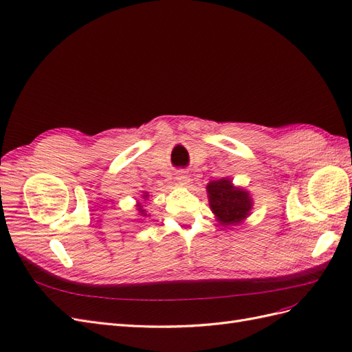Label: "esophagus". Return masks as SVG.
Here are the masks:
<instances>
[{
    "label": "esophagus",
    "instance_id": "obj_1",
    "mask_svg": "<svg viewBox=\"0 0 352 352\" xmlns=\"http://www.w3.org/2000/svg\"><path fill=\"white\" fill-rule=\"evenodd\" d=\"M176 180L180 185H188L190 182V176L188 172H185V170H179L176 173Z\"/></svg>",
    "mask_w": 352,
    "mask_h": 352
}]
</instances>
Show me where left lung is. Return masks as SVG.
I'll use <instances>...</instances> for the list:
<instances>
[{"label": "left lung", "instance_id": "1", "mask_svg": "<svg viewBox=\"0 0 352 352\" xmlns=\"http://www.w3.org/2000/svg\"><path fill=\"white\" fill-rule=\"evenodd\" d=\"M207 192L211 211L221 226L239 225L250 216L252 198L247 190L233 185L230 179L211 180L207 185Z\"/></svg>", "mask_w": 352, "mask_h": 352}]
</instances>
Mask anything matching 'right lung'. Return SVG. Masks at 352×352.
<instances>
[{
	"mask_svg": "<svg viewBox=\"0 0 352 352\" xmlns=\"http://www.w3.org/2000/svg\"><path fill=\"white\" fill-rule=\"evenodd\" d=\"M142 198H144V199H146V198H148V194L145 192V194L142 195ZM136 207H138V211H140V214H141V216H146V212H145V210L142 208V206L140 204V202H138V206H136Z\"/></svg>",
	"mask_w": 352,
	"mask_h": 352,
	"instance_id": "1",
	"label": "right lung"
}]
</instances>
